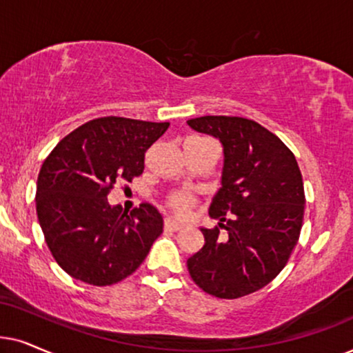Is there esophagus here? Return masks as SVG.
I'll list each match as a JSON object with an SVG mask.
<instances>
[{
	"label": "esophagus",
	"instance_id": "obj_1",
	"mask_svg": "<svg viewBox=\"0 0 353 353\" xmlns=\"http://www.w3.org/2000/svg\"><path fill=\"white\" fill-rule=\"evenodd\" d=\"M182 228H184V225L179 224V223H176V221L171 219V218L164 219V229H168V231H174V232H177V231H181Z\"/></svg>",
	"mask_w": 353,
	"mask_h": 353
}]
</instances>
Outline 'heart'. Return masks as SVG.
<instances>
[{
  "label": "heart",
  "mask_w": 353,
  "mask_h": 353,
  "mask_svg": "<svg viewBox=\"0 0 353 353\" xmlns=\"http://www.w3.org/2000/svg\"><path fill=\"white\" fill-rule=\"evenodd\" d=\"M168 206L176 214L185 216L192 206H194V199L190 195L184 194V192H174V194L168 196Z\"/></svg>",
  "instance_id": "heart-1"
}]
</instances>
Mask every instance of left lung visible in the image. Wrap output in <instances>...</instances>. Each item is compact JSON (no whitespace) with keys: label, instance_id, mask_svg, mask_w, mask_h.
I'll return each instance as SVG.
<instances>
[{"label":"left lung","instance_id":"1","mask_svg":"<svg viewBox=\"0 0 353 353\" xmlns=\"http://www.w3.org/2000/svg\"><path fill=\"white\" fill-rule=\"evenodd\" d=\"M223 143L224 168L205 245L187 260L194 283L218 299H239L270 284L288 265L303 224L302 172L283 140L237 116L187 121ZM226 231L220 236V229Z\"/></svg>","mask_w":353,"mask_h":353}]
</instances>
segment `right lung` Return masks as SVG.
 I'll return each mask as SVG.
<instances>
[{
  "mask_svg": "<svg viewBox=\"0 0 353 353\" xmlns=\"http://www.w3.org/2000/svg\"><path fill=\"white\" fill-rule=\"evenodd\" d=\"M169 122L106 116L88 121L56 145L37 181V216L56 263L92 285L125 279L147 258L163 232V218L150 203L130 214L108 203L116 182H132L145 153Z\"/></svg>",
  "mask_w": 353,
  "mask_h": 353,
  "instance_id": "obj_1",
  "label": "right lung"
}]
</instances>
